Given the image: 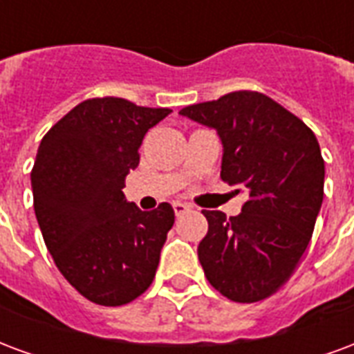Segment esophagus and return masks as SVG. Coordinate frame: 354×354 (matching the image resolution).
Wrapping results in <instances>:
<instances>
[{"mask_svg": "<svg viewBox=\"0 0 354 354\" xmlns=\"http://www.w3.org/2000/svg\"><path fill=\"white\" fill-rule=\"evenodd\" d=\"M172 208H174V214H176V216H182V214H185V212L189 210V204H184L180 203V201H176V203H172Z\"/></svg>", "mask_w": 354, "mask_h": 354, "instance_id": "esophagus-1", "label": "esophagus"}]
</instances>
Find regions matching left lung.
Here are the masks:
<instances>
[{
	"label": "left lung",
	"instance_id": "left-lung-1",
	"mask_svg": "<svg viewBox=\"0 0 354 354\" xmlns=\"http://www.w3.org/2000/svg\"><path fill=\"white\" fill-rule=\"evenodd\" d=\"M180 114L217 131L221 180L248 193L240 216L203 212L204 276L232 302L264 300L289 279L311 240L324 195L319 142L300 118L259 91H232Z\"/></svg>",
	"mask_w": 354,
	"mask_h": 354
}]
</instances>
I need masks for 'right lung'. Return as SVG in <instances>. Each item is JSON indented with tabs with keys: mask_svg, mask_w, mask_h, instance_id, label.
I'll return each instance as SVG.
<instances>
[{
	"mask_svg": "<svg viewBox=\"0 0 354 354\" xmlns=\"http://www.w3.org/2000/svg\"><path fill=\"white\" fill-rule=\"evenodd\" d=\"M170 112L97 97L41 140L31 170L35 216L57 270L90 302L129 304L156 277L174 210L163 203L142 212L122 189L144 135Z\"/></svg>",
	"mask_w": 354,
	"mask_h": 354,
	"instance_id": "add662e5",
	"label": "right lung"
}]
</instances>
